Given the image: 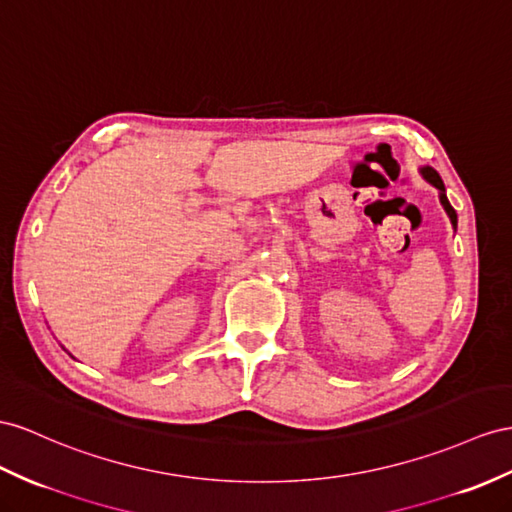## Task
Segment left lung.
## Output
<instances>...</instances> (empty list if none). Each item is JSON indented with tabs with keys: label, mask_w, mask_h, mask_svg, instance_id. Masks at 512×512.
<instances>
[{
	"label": "left lung",
	"mask_w": 512,
	"mask_h": 512,
	"mask_svg": "<svg viewBox=\"0 0 512 512\" xmlns=\"http://www.w3.org/2000/svg\"><path fill=\"white\" fill-rule=\"evenodd\" d=\"M419 175H422V179L428 181L432 188L439 190V201H441V205H443V209H445V214H448V218H450V222H452V227L456 229V222H458V220H456V212H454V207L450 205L448 196H445V186H443V181H441L437 170L430 168V166H422V168H419Z\"/></svg>",
	"instance_id": "obj_1"
}]
</instances>
